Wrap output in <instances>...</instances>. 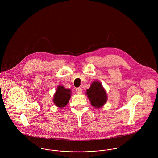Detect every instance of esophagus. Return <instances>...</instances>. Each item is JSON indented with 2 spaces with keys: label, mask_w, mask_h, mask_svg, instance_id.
I'll return each mask as SVG.
<instances>
[{
  "label": "esophagus",
  "mask_w": 158,
  "mask_h": 158,
  "mask_svg": "<svg viewBox=\"0 0 158 158\" xmlns=\"http://www.w3.org/2000/svg\"><path fill=\"white\" fill-rule=\"evenodd\" d=\"M76 93H77V94H79V95H80V94H82V90L81 88L79 87V88H77V89H76Z\"/></svg>",
  "instance_id": "34e87169"
}]
</instances>
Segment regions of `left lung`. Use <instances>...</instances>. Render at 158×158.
I'll use <instances>...</instances> for the list:
<instances>
[{
  "label": "left lung",
  "mask_w": 158,
  "mask_h": 158,
  "mask_svg": "<svg viewBox=\"0 0 158 158\" xmlns=\"http://www.w3.org/2000/svg\"><path fill=\"white\" fill-rule=\"evenodd\" d=\"M86 94L92 106L96 109L101 107L107 99L106 92L101 82L98 81L93 82L90 87L87 90Z\"/></svg>",
  "instance_id": "8db88e82"
}]
</instances>
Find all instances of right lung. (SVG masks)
<instances>
[{"label":"right lung","instance_id":"right-lung-1","mask_svg":"<svg viewBox=\"0 0 158 158\" xmlns=\"http://www.w3.org/2000/svg\"><path fill=\"white\" fill-rule=\"evenodd\" d=\"M71 94L69 89H65L63 86L59 85L54 95L53 102L59 107L62 108L68 103Z\"/></svg>","mask_w":158,"mask_h":158}]
</instances>
